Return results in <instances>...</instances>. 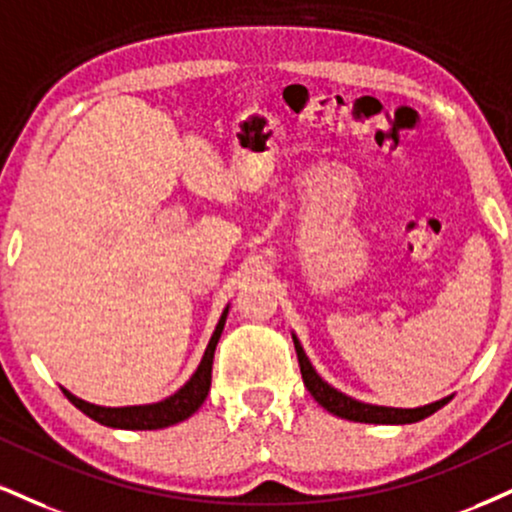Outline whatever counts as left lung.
Here are the masks:
<instances>
[{
	"instance_id": "left-lung-1",
	"label": "left lung",
	"mask_w": 512,
	"mask_h": 512,
	"mask_svg": "<svg viewBox=\"0 0 512 512\" xmlns=\"http://www.w3.org/2000/svg\"><path fill=\"white\" fill-rule=\"evenodd\" d=\"M293 343H295V353H298L300 374H303L307 391L315 396V400L322 405L324 410H329L331 415L343 417V420L367 422V424H410V422H420V420H424V417L434 415L436 410H441L443 405L451 400V398H443V400H436V403H432V405H424V408H412V410L381 408V405L360 403V400L350 398V396H346V393L331 389V386L326 384L322 377H319L315 369H312L305 350L300 348L298 338L295 336H293Z\"/></svg>"
}]
</instances>
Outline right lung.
<instances>
[{"mask_svg":"<svg viewBox=\"0 0 512 512\" xmlns=\"http://www.w3.org/2000/svg\"><path fill=\"white\" fill-rule=\"evenodd\" d=\"M226 312L221 315L217 329H214L212 338H209V346L205 350V357H202L200 367L195 369V374L190 377V381L183 386L181 391H176L174 396H169L162 403L155 405H133V408H102V405H92L85 403L69 393L66 389L64 396L71 400L73 405L80 412L92 417L95 422L104 424V427H116V429H164L171 427V424H178L183 420H188L193 412H197L202 403H205L207 393H209V384H212V360H214V350H217L219 336L224 331L226 324Z\"/></svg>","mask_w":512,"mask_h":512,"instance_id":"right-lung-1","label":"right lung"}]
</instances>
